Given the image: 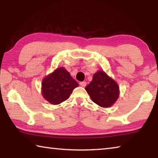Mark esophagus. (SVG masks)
<instances>
[{
	"label": "esophagus",
	"instance_id": "34e87169",
	"mask_svg": "<svg viewBox=\"0 0 158 158\" xmlns=\"http://www.w3.org/2000/svg\"><path fill=\"white\" fill-rule=\"evenodd\" d=\"M79 85H81V86H82V87H85V85H86V82H85V81H81V82L79 83Z\"/></svg>",
	"mask_w": 158,
	"mask_h": 158
}]
</instances>
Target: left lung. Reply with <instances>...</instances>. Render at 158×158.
<instances>
[{"label":"left lung","mask_w":158,"mask_h":158,"mask_svg":"<svg viewBox=\"0 0 158 158\" xmlns=\"http://www.w3.org/2000/svg\"><path fill=\"white\" fill-rule=\"evenodd\" d=\"M85 89L93 102L102 107L111 106L119 96L118 85L102 70L94 74L91 82Z\"/></svg>","instance_id":"1"}]
</instances>
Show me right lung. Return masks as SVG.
Segmentation results:
<instances>
[{
	"instance_id": "1",
	"label": "right lung",
	"mask_w": 158,
	"mask_h": 158,
	"mask_svg": "<svg viewBox=\"0 0 158 158\" xmlns=\"http://www.w3.org/2000/svg\"><path fill=\"white\" fill-rule=\"evenodd\" d=\"M78 85L65 68H60L42 80V93L49 103L58 105L68 100L73 89Z\"/></svg>"
}]
</instances>
